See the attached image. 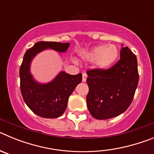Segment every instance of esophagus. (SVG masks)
I'll return each instance as SVG.
<instances>
[{
  "label": "esophagus",
  "mask_w": 154,
  "mask_h": 154,
  "mask_svg": "<svg viewBox=\"0 0 154 154\" xmlns=\"http://www.w3.org/2000/svg\"><path fill=\"white\" fill-rule=\"evenodd\" d=\"M86 79H87V74L85 72H84L83 74H82V82H85L86 81Z\"/></svg>",
  "instance_id": "obj_1"
}]
</instances>
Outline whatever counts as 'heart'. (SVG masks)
<instances>
[{"mask_svg": "<svg viewBox=\"0 0 154 154\" xmlns=\"http://www.w3.org/2000/svg\"><path fill=\"white\" fill-rule=\"evenodd\" d=\"M117 48L114 45H101L86 53L85 58L90 62H96V66L100 69H106L112 65L118 57Z\"/></svg>", "mask_w": 154, "mask_h": 154, "instance_id": "b5f03b06", "label": "heart"}]
</instances>
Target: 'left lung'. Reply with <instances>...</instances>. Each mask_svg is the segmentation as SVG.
Wrapping results in <instances>:
<instances>
[{"label":"left lung","mask_w":154,"mask_h":154,"mask_svg":"<svg viewBox=\"0 0 154 154\" xmlns=\"http://www.w3.org/2000/svg\"><path fill=\"white\" fill-rule=\"evenodd\" d=\"M86 73L87 107L95 119L113 118L127 109L139 82L137 57L129 48L122 47L119 60L111 68Z\"/></svg>","instance_id":"obj_1"}]
</instances>
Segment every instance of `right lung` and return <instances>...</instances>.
Returning a JSON list of instances; mask_svg holds the SVG:
<instances>
[{
	"instance_id": "1",
	"label": "right lung",
	"mask_w": 154,
	"mask_h": 154,
	"mask_svg": "<svg viewBox=\"0 0 154 154\" xmlns=\"http://www.w3.org/2000/svg\"><path fill=\"white\" fill-rule=\"evenodd\" d=\"M69 47V43L38 42L27 50L24 55L19 72L21 95L30 109L41 117L53 119L64 113L69 97L82 82V75H72L61 72L49 83L39 84L30 73V64L32 58L43 50L51 48L65 52Z\"/></svg>"
}]
</instances>
